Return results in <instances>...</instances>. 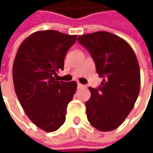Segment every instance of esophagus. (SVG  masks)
Instances as JSON below:
<instances>
[{"label": "esophagus", "mask_w": 153, "mask_h": 153, "mask_svg": "<svg viewBox=\"0 0 153 153\" xmlns=\"http://www.w3.org/2000/svg\"><path fill=\"white\" fill-rule=\"evenodd\" d=\"M83 87H84V86L82 85V84H81L80 82L77 83V88H83Z\"/></svg>", "instance_id": "34e87169"}]
</instances>
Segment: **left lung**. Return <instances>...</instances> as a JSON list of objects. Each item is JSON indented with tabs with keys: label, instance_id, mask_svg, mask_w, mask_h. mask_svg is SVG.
<instances>
[{
	"label": "left lung",
	"instance_id": "left-lung-1",
	"mask_svg": "<svg viewBox=\"0 0 153 153\" xmlns=\"http://www.w3.org/2000/svg\"><path fill=\"white\" fill-rule=\"evenodd\" d=\"M78 42L89 51L103 78L99 88H88L91 97L85 104L88 120L98 130H114L132 111L140 93L137 57L125 40L107 31L79 36Z\"/></svg>",
	"mask_w": 153,
	"mask_h": 153
}]
</instances>
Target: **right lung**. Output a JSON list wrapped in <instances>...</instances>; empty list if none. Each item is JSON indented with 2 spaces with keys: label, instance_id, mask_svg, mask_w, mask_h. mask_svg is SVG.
Segmentation results:
<instances>
[{
  "label": "right lung",
  "instance_id": "add662e5",
  "mask_svg": "<svg viewBox=\"0 0 153 153\" xmlns=\"http://www.w3.org/2000/svg\"><path fill=\"white\" fill-rule=\"evenodd\" d=\"M76 36L52 30L36 31L24 40L15 56V93L28 117L46 132L56 131L64 124L67 105L77 88L75 81L55 78Z\"/></svg>",
  "mask_w": 153,
  "mask_h": 153
}]
</instances>
